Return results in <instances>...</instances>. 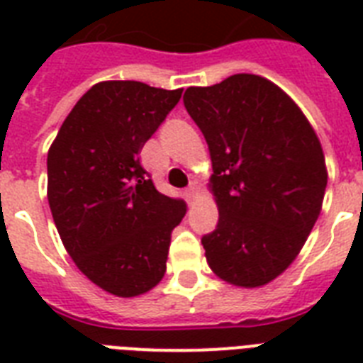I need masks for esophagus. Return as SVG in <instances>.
Listing matches in <instances>:
<instances>
[{
    "instance_id": "34e87169",
    "label": "esophagus",
    "mask_w": 363,
    "mask_h": 363,
    "mask_svg": "<svg viewBox=\"0 0 363 363\" xmlns=\"http://www.w3.org/2000/svg\"><path fill=\"white\" fill-rule=\"evenodd\" d=\"M196 196H198V188L196 186H190L184 190V199H186L188 203H192L194 199H196Z\"/></svg>"
}]
</instances>
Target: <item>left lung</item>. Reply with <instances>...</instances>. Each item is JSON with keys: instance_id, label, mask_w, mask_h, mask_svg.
<instances>
[{"instance_id": "left-lung-1", "label": "left lung", "mask_w": 363, "mask_h": 363, "mask_svg": "<svg viewBox=\"0 0 363 363\" xmlns=\"http://www.w3.org/2000/svg\"><path fill=\"white\" fill-rule=\"evenodd\" d=\"M184 107L209 145L216 230L201 239L218 279L258 288L303 248L322 211V145L296 101L275 82L239 73L190 86Z\"/></svg>"}]
</instances>
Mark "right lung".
<instances>
[{"mask_svg": "<svg viewBox=\"0 0 363 363\" xmlns=\"http://www.w3.org/2000/svg\"><path fill=\"white\" fill-rule=\"evenodd\" d=\"M182 90L137 81L94 84L48 148V205L65 250L105 292L135 298L165 273L171 232L186 213L160 194L139 154Z\"/></svg>", "mask_w": 363, "mask_h": 363, "instance_id": "obj_1", "label": "right lung"}]
</instances>
